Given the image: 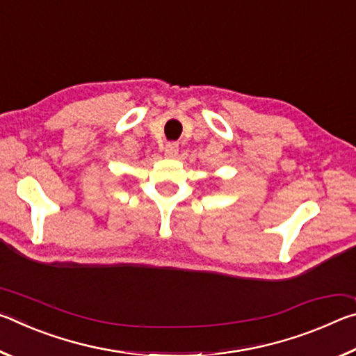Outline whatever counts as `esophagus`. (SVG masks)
I'll list each match as a JSON object with an SVG mask.
<instances>
[{
	"label": "esophagus",
	"instance_id": "34e87169",
	"mask_svg": "<svg viewBox=\"0 0 356 356\" xmlns=\"http://www.w3.org/2000/svg\"><path fill=\"white\" fill-rule=\"evenodd\" d=\"M179 154V146L176 143H168L165 146V156L166 159H176Z\"/></svg>",
	"mask_w": 356,
	"mask_h": 356
}]
</instances>
